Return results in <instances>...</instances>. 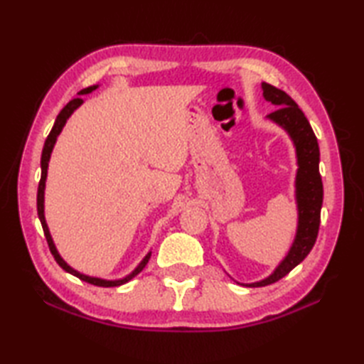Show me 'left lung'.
I'll return each mask as SVG.
<instances>
[{
  "mask_svg": "<svg viewBox=\"0 0 364 364\" xmlns=\"http://www.w3.org/2000/svg\"><path fill=\"white\" fill-rule=\"evenodd\" d=\"M261 87L262 95L267 102L278 106L274 112L267 115V119L274 120L288 131L294 145H296L299 164L296 176L299 225L291 250L280 262V266L264 280L247 284L250 288H258V286H267L278 282L308 257L319 233L321 208L323 198L322 178L319 173V145L310 122L286 92L270 86L267 82H262Z\"/></svg>",
  "mask_w": 364,
  "mask_h": 364,
  "instance_id": "8db88e82",
  "label": "left lung"
}]
</instances>
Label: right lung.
<instances>
[{
  "label": "right lung",
  "mask_w": 364,
  "mask_h": 364,
  "mask_svg": "<svg viewBox=\"0 0 364 364\" xmlns=\"http://www.w3.org/2000/svg\"><path fill=\"white\" fill-rule=\"evenodd\" d=\"M98 86H90L87 89H82L81 92H78L80 95H86V94H90L92 90H95ZM84 100L81 97L78 98H73L72 102H68L64 109L59 112V115L56 117V122H54V125L50 131L48 137H46L45 141V145H43V150H42V159H41V167H42V176H41V181H38V189H37V214H38V219H41V223H42V228H43V233H45V237H46V242H48V247H50V252L54 257V259H56L58 264L63 267L65 272L72 274L75 277H78L80 280L82 282H87L90 284L94 286H103V288H112V286H120V284H125L127 282H129L131 278L136 277L139 272H142V269L146 266V262H149L151 253L146 255V257L141 261V264H139L133 272H131L129 275H127L125 278H122V280H102V278H95V277H89V275H84V274H80L78 270L72 269L70 266L67 264V262L60 258V255L58 253L56 250V245H54L53 239H51V235H50V230H48V225H46L45 222V214H43V194H45V181H46V168H48V161H50V156H51V151H53V146L54 144H56V139L59 136L60 131H63L64 125L67 119L70 117V115L73 114V111L76 109V107L82 105Z\"/></svg>",
  "instance_id": "obj_1"
}]
</instances>
